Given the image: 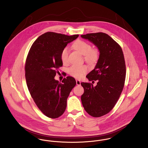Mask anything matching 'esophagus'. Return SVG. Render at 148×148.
I'll list each match as a JSON object with an SVG mask.
<instances>
[{
    "mask_svg": "<svg viewBox=\"0 0 148 148\" xmlns=\"http://www.w3.org/2000/svg\"><path fill=\"white\" fill-rule=\"evenodd\" d=\"M80 83H81V82L79 80L76 79V83H77V85H78V86H80Z\"/></svg>",
    "mask_w": 148,
    "mask_h": 148,
    "instance_id": "obj_1",
    "label": "esophagus"
}]
</instances>
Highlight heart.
I'll return each instance as SVG.
<instances>
[{
	"label": "heart",
	"mask_w": 148,
	"mask_h": 148,
	"mask_svg": "<svg viewBox=\"0 0 148 148\" xmlns=\"http://www.w3.org/2000/svg\"><path fill=\"white\" fill-rule=\"evenodd\" d=\"M73 47L84 55L85 61L90 65H95L100 57V52L97 48H92L91 44L82 40H78L74 44ZM69 50L67 47L63 48L61 52V60L64 65L69 63ZM88 71L87 65H73L68 69V73L76 78H80Z\"/></svg>",
	"instance_id": "obj_1"
}]
</instances>
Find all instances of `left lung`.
<instances>
[{"label":"left lung","mask_w":148,"mask_h":148,"mask_svg":"<svg viewBox=\"0 0 148 148\" xmlns=\"http://www.w3.org/2000/svg\"><path fill=\"white\" fill-rule=\"evenodd\" d=\"M81 37L100 51L95 68L86 76L89 81L98 82L95 87L91 83H81L84 91L81 100L88 114L100 117L113 109L123 91L126 74L124 55L120 45L108 34L90 33Z\"/></svg>","instance_id":"1"}]
</instances>
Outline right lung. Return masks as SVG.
Returning <instances> with one entry per match:
<instances>
[{"label":"right lung","mask_w":148,"mask_h":148,"mask_svg":"<svg viewBox=\"0 0 148 148\" xmlns=\"http://www.w3.org/2000/svg\"><path fill=\"white\" fill-rule=\"evenodd\" d=\"M78 36L47 32L37 38L29 51L25 66L27 86L34 102L47 117L54 119L63 114L70 92L76 85L70 76L61 83L54 78L62 66V50Z\"/></svg>","instance_id":"add662e5"}]
</instances>
